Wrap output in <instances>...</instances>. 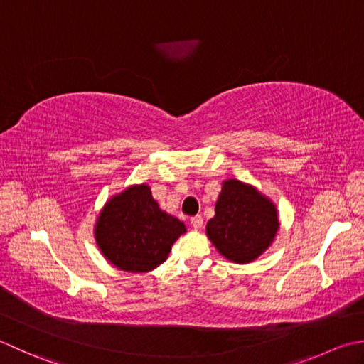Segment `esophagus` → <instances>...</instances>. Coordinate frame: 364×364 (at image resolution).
Returning a JSON list of instances; mask_svg holds the SVG:
<instances>
[{
  "label": "esophagus",
  "instance_id": "esophagus-1",
  "mask_svg": "<svg viewBox=\"0 0 364 364\" xmlns=\"http://www.w3.org/2000/svg\"><path fill=\"white\" fill-rule=\"evenodd\" d=\"M190 223L195 229H199L203 226V217H201V215H195V217L190 218Z\"/></svg>",
  "mask_w": 364,
  "mask_h": 364
}]
</instances>
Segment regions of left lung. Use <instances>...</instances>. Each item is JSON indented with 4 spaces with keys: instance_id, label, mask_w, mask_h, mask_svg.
Listing matches in <instances>:
<instances>
[{
    "instance_id": "1",
    "label": "left lung",
    "mask_w": 364,
    "mask_h": 364,
    "mask_svg": "<svg viewBox=\"0 0 364 364\" xmlns=\"http://www.w3.org/2000/svg\"><path fill=\"white\" fill-rule=\"evenodd\" d=\"M279 229L278 209L269 196L239 179H226L205 234L218 253L234 264L253 262Z\"/></svg>"
}]
</instances>
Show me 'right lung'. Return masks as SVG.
Wrapping results in <instances>:
<instances>
[{
  "label": "right lung",
  "mask_w": 364,
  "mask_h": 364,
  "mask_svg": "<svg viewBox=\"0 0 364 364\" xmlns=\"http://www.w3.org/2000/svg\"><path fill=\"white\" fill-rule=\"evenodd\" d=\"M185 232L181 220L160 209L147 183L130 185L111 196L94 225L103 257L116 269L132 273L157 269Z\"/></svg>",
  "instance_id": "add662e5"
}]
</instances>
